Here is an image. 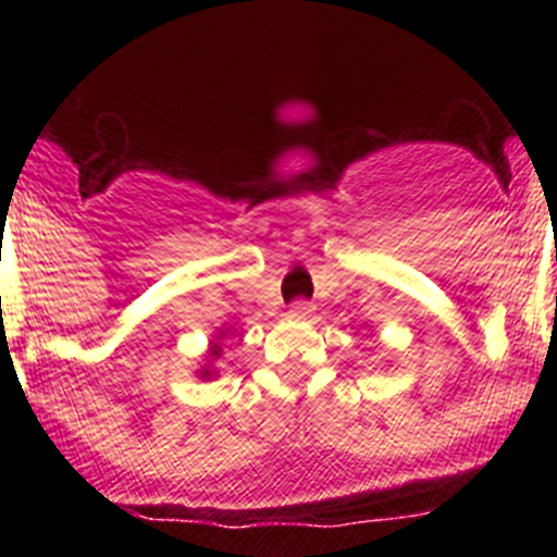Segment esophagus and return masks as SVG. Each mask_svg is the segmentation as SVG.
Returning <instances> with one entry per match:
<instances>
[{"label": "esophagus", "mask_w": 557, "mask_h": 557, "mask_svg": "<svg viewBox=\"0 0 557 557\" xmlns=\"http://www.w3.org/2000/svg\"><path fill=\"white\" fill-rule=\"evenodd\" d=\"M314 307L309 301H295L293 307H289V318H298V321H307V318H312Z\"/></svg>", "instance_id": "esophagus-1"}]
</instances>
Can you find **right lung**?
Here are the masks:
<instances>
[{"instance_id":"1","label":"right lung","mask_w":557,"mask_h":557,"mask_svg":"<svg viewBox=\"0 0 557 557\" xmlns=\"http://www.w3.org/2000/svg\"><path fill=\"white\" fill-rule=\"evenodd\" d=\"M236 329H218V334H214V339L209 343V351H206V359L203 366L198 368V379H203V382H209V379H218L220 371H218V359L223 357V339L228 337V334H234Z\"/></svg>"}]
</instances>
